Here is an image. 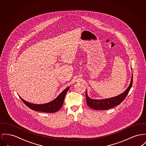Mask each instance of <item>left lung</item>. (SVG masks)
<instances>
[{
  "instance_id": "1",
  "label": "left lung",
  "mask_w": 146,
  "mask_h": 146,
  "mask_svg": "<svg viewBox=\"0 0 146 146\" xmlns=\"http://www.w3.org/2000/svg\"><path fill=\"white\" fill-rule=\"evenodd\" d=\"M133 81V73H132V77L129 83V87L123 92L122 94L116 96L112 97L110 98H106L104 99H91L88 96L87 94V91L86 90V100L87 105L92 109L96 110H108L113 108L123 101L125 98L128 94L130 89L132 86Z\"/></svg>"
}]
</instances>
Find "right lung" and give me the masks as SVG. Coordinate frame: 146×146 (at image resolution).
<instances>
[{
  "label": "right lung",
  "instance_id": "right-lung-1",
  "mask_svg": "<svg viewBox=\"0 0 146 146\" xmlns=\"http://www.w3.org/2000/svg\"><path fill=\"white\" fill-rule=\"evenodd\" d=\"M69 88L70 86L66 88L61 93H60V94L56 98H55L53 100H52L49 103L43 104H35L29 103L24 100L20 96L19 97L27 106H28L29 108H30L33 110L37 111L52 113V112L58 111L62 108L64 103V99Z\"/></svg>",
  "mask_w": 146,
  "mask_h": 146
}]
</instances>
